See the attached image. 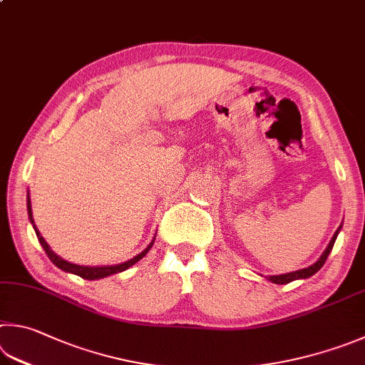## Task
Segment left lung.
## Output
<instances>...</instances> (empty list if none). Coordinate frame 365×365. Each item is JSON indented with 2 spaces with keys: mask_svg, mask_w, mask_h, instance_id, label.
<instances>
[{
  "mask_svg": "<svg viewBox=\"0 0 365 365\" xmlns=\"http://www.w3.org/2000/svg\"><path fill=\"white\" fill-rule=\"evenodd\" d=\"M340 230H341V225H340V227H339V230L335 231V235L332 236V240H330V242H329L327 249L324 250V254L321 255L319 260H317L316 263L311 264V267H308V268H303V269H298V271H292V273H286V274H277V276H269L268 279H269L271 282H274V284H289V282H292V281H295V279H307V277H309V276L316 274L317 271H319V269L322 268V264L326 263L327 257H329V254H330V250H332L334 244H335L336 236H339V233H340Z\"/></svg>",
  "mask_w": 365,
  "mask_h": 365,
  "instance_id": "obj_1",
  "label": "left lung"
}]
</instances>
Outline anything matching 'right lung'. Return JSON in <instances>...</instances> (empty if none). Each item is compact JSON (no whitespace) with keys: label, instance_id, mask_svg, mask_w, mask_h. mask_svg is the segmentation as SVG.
<instances>
[{"label":"right lung","instance_id":"1","mask_svg":"<svg viewBox=\"0 0 365 365\" xmlns=\"http://www.w3.org/2000/svg\"><path fill=\"white\" fill-rule=\"evenodd\" d=\"M26 209H29V217H30V222L33 225V228H35V233L39 244H41L43 249L48 257L51 258V262L56 264L57 268H61L62 271H67V273H73L79 277H83V279H89V281H94V279H102V277H107L110 274H116V273H121V271L130 268L132 264L137 263L140 258H143L147 255V252L153 246V241H151L150 246L145 249L140 254L135 255L134 258H130V260L124 262V263H119V264H108V267H81V264H75V263H70L67 260H63V258L58 257L57 254L51 250V247L48 246V242L44 241V237L39 235V231L35 227V222H33V215H31V202H30V196H26Z\"/></svg>","mask_w":365,"mask_h":365}]
</instances>
